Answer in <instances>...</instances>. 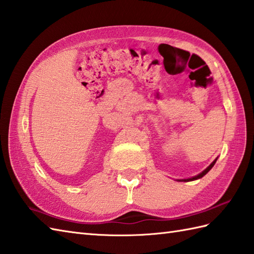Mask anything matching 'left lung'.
Here are the masks:
<instances>
[{
    "instance_id": "8db88e82",
    "label": "left lung",
    "mask_w": 254,
    "mask_h": 254,
    "mask_svg": "<svg viewBox=\"0 0 254 254\" xmlns=\"http://www.w3.org/2000/svg\"><path fill=\"white\" fill-rule=\"evenodd\" d=\"M216 160H217V158H215L214 159V161L212 164H210L206 169H204L201 174H198V175H196V176H194V177H191V178H188V179H177V181H183V182H188V181H194V180H197V179H201L202 177H204L205 175L207 174V172L213 168L214 167V165H215V163H216Z\"/></svg>"
}]
</instances>
